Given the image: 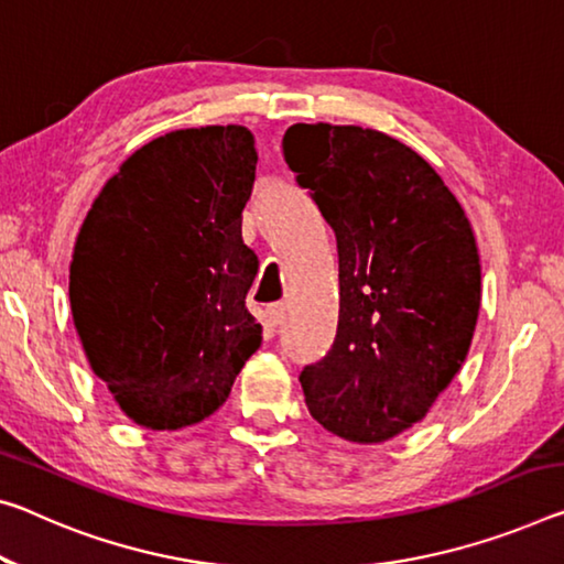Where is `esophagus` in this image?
Listing matches in <instances>:
<instances>
[{
  "label": "esophagus",
  "instance_id": "obj_1",
  "mask_svg": "<svg viewBox=\"0 0 564 564\" xmlns=\"http://www.w3.org/2000/svg\"><path fill=\"white\" fill-rule=\"evenodd\" d=\"M265 321H268V326H279L281 321H283V303H271V306L265 308Z\"/></svg>",
  "mask_w": 564,
  "mask_h": 564
}]
</instances>
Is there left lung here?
<instances>
[{
	"mask_svg": "<svg viewBox=\"0 0 564 564\" xmlns=\"http://www.w3.org/2000/svg\"><path fill=\"white\" fill-rule=\"evenodd\" d=\"M283 158L338 250L334 346L301 371L308 411L341 440L387 442L422 422L467 359L475 234L434 167L379 130L296 122Z\"/></svg>",
	"mask_w": 564,
	"mask_h": 564,
	"instance_id": "obj_1",
	"label": "left lung"
}]
</instances>
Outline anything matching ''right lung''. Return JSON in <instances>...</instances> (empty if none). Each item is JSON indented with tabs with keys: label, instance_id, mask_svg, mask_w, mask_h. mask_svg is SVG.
<instances>
[{
	"label": "right lung",
	"instance_id": "right-lung-1",
	"mask_svg": "<svg viewBox=\"0 0 564 564\" xmlns=\"http://www.w3.org/2000/svg\"><path fill=\"white\" fill-rule=\"evenodd\" d=\"M256 163L240 124L167 132L124 160L79 228L77 334L142 426L203 422L263 341L246 308L258 256L240 236Z\"/></svg>",
	"mask_w": 564,
	"mask_h": 564
}]
</instances>
